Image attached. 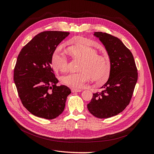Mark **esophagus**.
I'll use <instances>...</instances> for the list:
<instances>
[{"mask_svg": "<svg viewBox=\"0 0 154 154\" xmlns=\"http://www.w3.org/2000/svg\"><path fill=\"white\" fill-rule=\"evenodd\" d=\"M72 92V93H75V92H80L82 91V90H80V89H75V88H72L71 90Z\"/></svg>", "mask_w": 154, "mask_h": 154, "instance_id": "1", "label": "esophagus"}]
</instances>
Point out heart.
<instances>
[{
    "mask_svg": "<svg viewBox=\"0 0 154 154\" xmlns=\"http://www.w3.org/2000/svg\"><path fill=\"white\" fill-rule=\"evenodd\" d=\"M77 45L69 47V53L75 58L82 61L78 73H71L61 77L64 84L72 88H82L91 78L98 84L107 81L109 77L110 66L108 58L102 54H97V51L90 45V39L77 37L74 38ZM51 64L54 71L66 72L69 62L64 54L58 50L52 57Z\"/></svg>",
    "mask_w": 154,
    "mask_h": 154,
    "instance_id": "heart-1",
    "label": "heart"
}]
</instances>
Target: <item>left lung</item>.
I'll return each mask as SVG.
<instances>
[{
  "label": "left lung",
  "mask_w": 154,
  "mask_h": 154,
  "mask_svg": "<svg viewBox=\"0 0 154 154\" xmlns=\"http://www.w3.org/2000/svg\"><path fill=\"white\" fill-rule=\"evenodd\" d=\"M93 34L107 52L110 71L103 90L93 93L87 108L94 117L107 119L122 112L129 104L137 80V68L133 54L119 38L102 32Z\"/></svg>",
  "instance_id": "8db88e82"
}]
</instances>
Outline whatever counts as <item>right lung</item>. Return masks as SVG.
<instances>
[{"mask_svg":"<svg viewBox=\"0 0 154 154\" xmlns=\"http://www.w3.org/2000/svg\"><path fill=\"white\" fill-rule=\"evenodd\" d=\"M62 31H44L36 35L21 50L13 79L22 104L35 116L45 119L58 117L71 91L58 80L51 68L57 46L69 35Z\"/></svg>","mask_w":154,"mask_h":154,"instance_id":"1","label":"right lung"}]
</instances>
